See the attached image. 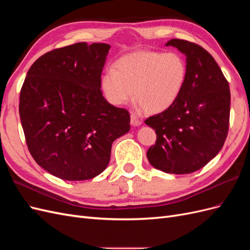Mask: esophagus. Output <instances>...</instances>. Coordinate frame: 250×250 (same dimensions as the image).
Returning a JSON list of instances; mask_svg holds the SVG:
<instances>
[{
	"label": "esophagus",
	"instance_id": "obj_1",
	"mask_svg": "<svg viewBox=\"0 0 250 250\" xmlns=\"http://www.w3.org/2000/svg\"><path fill=\"white\" fill-rule=\"evenodd\" d=\"M130 123H131L132 126H140L142 124V121L139 120L137 118V116L133 115V113H132V115L130 116Z\"/></svg>",
	"mask_w": 250,
	"mask_h": 250
}]
</instances>
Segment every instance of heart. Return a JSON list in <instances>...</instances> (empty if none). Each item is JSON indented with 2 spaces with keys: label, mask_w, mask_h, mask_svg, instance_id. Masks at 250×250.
<instances>
[{
  "label": "heart",
  "mask_w": 250,
  "mask_h": 250,
  "mask_svg": "<svg viewBox=\"0 0 250 250\" xmlns=\"http://www.w3.org/2000/svg\"><path fill=\"white\" fill-rule=\"evenodd\" d=\"M187 75V62L178 53L138 51L120 58L115 69L105 71L101 87L112 105H125L134 97L146 111L160 113L177 101Z\"/></svg>",
  "instance_id": "1"
}]
</instances>
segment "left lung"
<instances>
[{
	"label": "left lung",
	"instance_id": "8db88e82",
	"mask_svg": "<svg viewBox=\"0 0 250 250\" xmlns=\"http://www.w3.org/2000/svg\"><path fill=\"white\" fill-rule=\"evenodd\" d=\"M166 46L186 55L188 75L177 101L145 121L156 133L147 158L155 169L166 173L188 174L204 167L223 147L229 125L230 90L207 50L177 39Z\"/></svg>",
	"mask_w": 250,
	"mask_h": 250
}]
</instances>
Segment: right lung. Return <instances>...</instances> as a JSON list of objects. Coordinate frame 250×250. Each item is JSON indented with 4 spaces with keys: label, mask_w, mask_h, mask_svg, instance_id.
Listing matches in <instances>:
<instances>
[{
    "label": "right lung",
    "mask_w": 250,
    "mask_h": 250,
    "mask_svg": "<svg viewBox=\"0 0 250 250\" xmlns=\"http://www.w3.org/2000/svg\"><path fill=\"white\" fill-rule=\"evenodd\" d=\"M109 49L96 42L55 49L27 73L20 94L27 146L37 165L58 178L99 175L113 141L130 129L128 110L109 104L100 89Z\"/></svg>",
    "instance_id": "right-lung-1"
}]
</instances>
